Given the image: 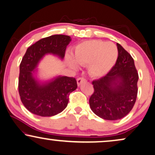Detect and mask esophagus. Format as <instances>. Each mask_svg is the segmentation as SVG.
<instances>
[{
  "label": "esophagus",
  "mask_w": 155,
  "mask_h": 155,
  "mask_svg": "<svg viewBox=\"0 0 155 155\" xmlns=\"http://www.w3.org/2000/svg\"><path fill=\"white\" fill-rule=\"evenodd\" d=\"M86 81V79H84V78H83V77H79V78H78L77 79V84H78V86H79L81 85V84L83 83V82H85Z\"/></svg>",
  "instance_id": "obj_1"
}]
</instances>
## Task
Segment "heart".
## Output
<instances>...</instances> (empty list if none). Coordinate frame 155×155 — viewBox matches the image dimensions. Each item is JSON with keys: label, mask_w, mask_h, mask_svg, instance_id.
I'll return each mask as SVG.
<instances>
[{"label": "heart", "mask_w": 155, "mask_h": 155, "mask_svg": "<svg viewBox=\"0 0 155 155\" xmlns=\"http://www.w3.org/2000/svg\"><path fill=\"white\" fill-rule=\"evenodd\" d=\"M73 56L66 58L67 64L73 68L78 64L88 65V71L93 77H101L107 74L116 63L118 49L111 42L90 40L78 44L74 49Z\"/></svg>", "instance_id": "obj_1"}]
</instances>
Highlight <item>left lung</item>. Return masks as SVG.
<instances>
[{"mask_svg":"<svg viewBox=\"0 0 155 155\" xmlns=\"http://www.w3.org/2000/svg\"><path fill=\"white\" fill-rule=\"evenodd\" d=\"M118 58L107 75L92 81L93 94L89 99L91 109L106 120H117L128 114L137 96L139 76L134 59L119 44Z\"/></svg>","mask_w":155,"mask_h":155,"instance_id":"1","label":"left lung"}]
</instances>
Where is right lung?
<instances>
[{"instance_id":"right-lung-1","label":"right lung","mask_w":155,"mask_h":155,"mask_svg":"<svg viewBox=\"0 0 155 155\" xmlns=\"http://www.w3.org/2000/svg\"><path fill=\"white\" fill-rule=\"evenodd\" d=\"M71 41L66 35H53L31 45L20 64L18 91L23 104L29 111L41 117H52L67 107L70 93L77 88L74 77L58 76L41 83L34 76L36 68L46 54L63 59L66 46Z\"/></svg>"}]
</instances>
